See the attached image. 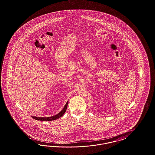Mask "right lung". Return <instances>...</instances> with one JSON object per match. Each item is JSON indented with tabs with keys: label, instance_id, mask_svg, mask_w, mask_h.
<instances>
[{
	"label": "right lung",
	"instance_id": "right-lung-1",
	"mask_svg": "<svg viewBox=\"0 0 155 155\" xmlns=\"http://www.w3.org/2000/svg\"><path fill=\"white\" fill-rule=\"evenodd\" d=\"M67 105H68V101L67 102L66 104H65L64 108L62 109V110L60 112H59L58 114H57L56 115H54L52 117H35V116H32V118L37 120H40V121H52V120H54L56 119L61 117L66 112V111L67 107Z\"/></svg>",
	"mask_w": 155,
	"mask_h": 155
}]
</instances>
